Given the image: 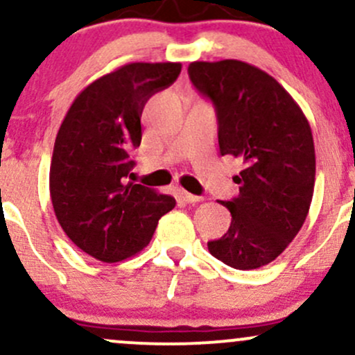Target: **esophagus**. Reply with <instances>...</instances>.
<instances>
[{
	"instance_id": "1",
	"label": "esophagus",
	"mask_w": 355,
	"mask_h": 355,
	"mask_svg": "<svg viewBox=\"0 0 355 355\" xmlns=\"http://www.w3.org/2000/svg\"><path fill=\"white\" fill-rule=\"evenodd\" d=\"M180 197L183 198V202H187V203H197V202L202 200V197H198V195H191L185 190L180 191Z\"/></svg>"
}]
</instances>
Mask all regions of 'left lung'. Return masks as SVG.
Instances as JSON below:
<instances>
[{"mask_svg": "<svg viewBox=\"0 0 355 355\" xmlns=\"http://www.w3.org/2000/svg\"><path fill=\"white\" fill-rule=\"evenodd\" d=\"M193 87L211 100L222 155L243 162L239 197L220 202L232 223L209 242L215 259L239 270L267 266L302 229L315 183L312 130L282 85L245 61H193Z\"/></svg>", "mask_w": 355, "mask_h": 355, "instance_id": "obj_1", "label": "left lung"}]
</instances>
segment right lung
<instances>
[{
	"label": "right lung",
	"instance_id": "1",
	"mask_svg": "<svg viewBox=\"0 0 355 355\" xmlns=\"http://www.w3.org/2000/svg\"><path fill=\"white\" fill-rule=\"evenodd\" d=\"M180 63H128L89 83L64 115L53 148L50 195L61 229L85 254L113 263L148 245L175 198L126 182L141 141V112L178 78Z\"/></svg>",
	"mask_w": 355,
	"mask_h": 355
}]
</instances>
